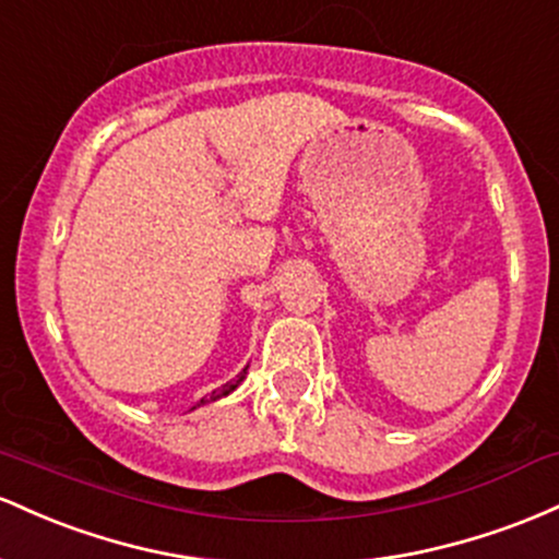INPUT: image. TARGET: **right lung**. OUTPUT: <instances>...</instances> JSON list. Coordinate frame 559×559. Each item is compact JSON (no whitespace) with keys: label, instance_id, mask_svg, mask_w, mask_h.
<instances>
[{"label":"right lung","instance_id":"add662e5","mask_svg":"<svg viewBox=\"0 0 559 559\" xmlns=\"http://www.w3.org/2000/svg\"><path fill=\"white\" fill-rule=\"evenodd\" d=\"M246 374H248V367H246V369H242V372H240V374H237V378H235V380H229V382H227V385H222V388H218V391H213V393H211V396L200 399V404H198V406H203V404H211V401H218V399L229 396V393H231V391H235V388H237V385H240V382H242V380H246Z\"/></svg>","mask_w":559,"mask_h":559}]
</instances>
